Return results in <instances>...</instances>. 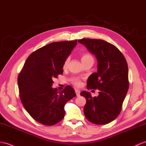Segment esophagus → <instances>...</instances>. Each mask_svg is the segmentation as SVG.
Returning <instances> with one entry per match:
<instances>
[{"label": "esophagus", "mask_w": 146, "mask_h": 146, "mask_svg": "<svg viewBox=\"0 0 146 146\" xmlns=\"http://www.w3.org/2000/svg\"><path fill=\"white\" fill-rule=\"evenodd\" d=\"M75 92H76V94L77 97H79V96H80V90H75Z\"/></svg>", "instance_id": "esophagus-1"}]
</instances>
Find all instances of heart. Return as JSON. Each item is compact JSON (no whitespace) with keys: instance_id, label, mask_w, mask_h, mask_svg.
Masks as SVG:
<instances>
[{"instance_id":"obj_1","label":"heart","mask_w":146,"mask_h":146,"mask_svg":"<svg viewBox=\"0 0 146 146\" xmlns=\"http://www.w3.org/2000/svg\"><path fill=\"white\" fill-rule=\"evenodd\" d=\"M93 59V57H92L90 54H88V53H84L81 56V61L82 62H84L85 61H87L88 59ZM69 62V58H67L64 62L63 63V67L64 68H66L67 66H68V64ZM71 82H72V83L75 85L76 86L79 87L81 85V81L80 80L79 78L76 77H74L72 78H71L70 79Z\"/></svg>"}]
</instances>
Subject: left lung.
Here are the masks:
<instances>
[{
	"instance_id": "1",
	"label": "left lung",
	"mask_w": 146,
	"mask_h": 146,
	"mask_svg": "<svg viewBox=\"0 0 146 146\" xmlns=\"http://www.w3.org/2000/svg\"><path fill=\"white\" fill-rule=\"evenodd\" d=\"M78 42L94 54L98 62L97 72L88 77L87 88H97L99 95L92 97L90 92H81L87 100L84 115L92 123H109L119 115L128 90L127 62L116 46L105 41L83 38Z\"/></svg>"
}]
</instances>
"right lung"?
Instances as JSON below:
<instances>
[{
	"label": "right lung",
	"mask_w": 146,
	"mask_h": 146,
	"mask_svg": "<svg viewBox=\"0 0 146 146\" xmlns=\"http://www.w3.org/2000/svg\"><path fill=\"white\" fill-rule=\"evenodd\" d=\"M77 40L51 42L32 52L18 76L21 102L30 115L46 126L59 123L65 115L66 103L76 97L67 85L61 92L53 88L52 79L63 72V63Z\"/></svg>",
	"instance_id": "1"
}]
</instances>
